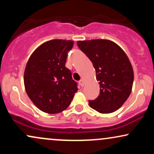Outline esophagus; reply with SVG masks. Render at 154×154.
Returning a JSON list of instances; mask_svg holds the SVG:
<instances>
[{
	"label": "esophagus",
	"instance_id": "esophagus-1",
	"mask_svg": "<svg viewBox=\"0 0 154 154\" xmlns=\"http://www.w3.org/2000/svg\"><path fill=\"white\" fill-rule=\"evenodd\" d=\"M79 84L81 87H83V86H84V81H83L82 79H80V80L79 81Z\"/></svg>",
	"mask_w": 154,
	"mask_h": 154
}]
</instances>
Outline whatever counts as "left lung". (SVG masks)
<instances>
[{"label": "left lung", "mask_w": 154, "mask_h": 154, "mask_svg": "<svg viewBox=\"0 0 154 154\" xmlns=\"http://www.w3.org/2000/svg\"><path fill=\"white\" fill-rule=\"evenodd\" d=\"M77 45L93 63L100 94L89 105L101 114L119 109L130 96L133 84L132 66L117 44L104 39L77 41Z\"/></svg>", "instance_id": "8db88e82"}]
</instances>
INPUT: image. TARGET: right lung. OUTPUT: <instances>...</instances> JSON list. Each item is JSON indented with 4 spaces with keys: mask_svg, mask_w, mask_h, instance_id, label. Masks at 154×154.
Segmentation results:
<instances>
[{
    "mask_svg": "<svg viewBox=\"0 0 154 154\" xmlns=\"http://www.w3.org/2000/svg\"><path fill=\"white\" fill-rule=\"evenodd\" d=\"M74 42L51 40L40 45L26 63L24 87L29 98L40 110L57 114L71 103L77 84L65 66L67 54Z\"/></svg>",
    "mask_w": 154,
    "mask_h": 154,
    "instance_id": "right-lung-1",
    "label": "right lung"
}]
</instances>
